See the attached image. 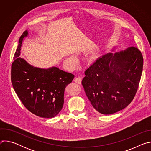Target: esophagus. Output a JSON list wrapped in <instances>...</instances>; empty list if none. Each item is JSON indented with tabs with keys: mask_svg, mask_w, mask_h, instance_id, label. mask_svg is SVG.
Here are the masks:
<instances>
[{
	"mask_svg": "<svg viewBox=\"0 0 151 151\" xmlns=\"http://www.w3.org/2000/svg\"><path fill=\"white\" fill-rule=\"evenodd\" d=\"M82 78L81 77L78 76V77H76V78L75 79L74 81H75L76 83H78V84H81V82H82Z\"/></svg>",
	"mask_w": 151,
	"mask_h": 151,
	"instance_id": "obj_1",
	"label": "esophagus"
}]
</instances>
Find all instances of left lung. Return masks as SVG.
<instances>
[{
  "instance_id": "obj_1",
  "label": "left lung",
  "mask_w": 151,
  "mask_h": 151,
  "mask_svg": "<svg viewBox=\"0 0 151 151\" xmlns=\"http://www.w3.org/2000/svg\"><path fill=\"white\" fill-rule=\"evenodd\" d=\"M143 58L135 47L99 57L82 81L94 109L103 115L116 113L134 98L142 76Z\"/></svg>"
}]
</instances>
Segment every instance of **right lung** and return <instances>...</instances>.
<instances>
[{
	"label": "right lung",
	"instance_id": "add662e5",
	"mask_svg": "<svg viewBox=\"0 0 151 151\" xmlns=\"http://www.w3.org/2000/svg\"><path fill=\"white\" fill-rule=\"evenodd\" d=\"M26 30L21 35L11 65L13 88L23 105L30 112L41 117L51 118L62 109L66 86L75 76L56 67L44 69L33 67L19 57Z\"/></svg>",
	"mask_w": 151,
	"mask_h": 151
}]
</instances>
